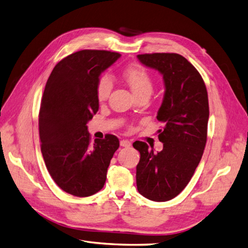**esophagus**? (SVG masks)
<instances>
[{
    "instance_id": "obj_1",
    "label": "esophagus",
    "mask_w": 248,
    "mask_h": 248,
    "mask_svg": "<svg viewBox=\"0 0 248 248\" xmlns=\"http://www.w3.org/2000/svg\"><path fill=\"white\" fill-rule=\"evenodd\" d=\"M120 145L124 148H129L132 145V142L130 140H126V139H124V140L120 141Z\"/></svg>"
}]
</instances>
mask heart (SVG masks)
<instances>
[{"label": "heart", "mask_w": 248, "mask_h": 248, "mask_svg": "<svg viewBox=\"0 0 248 248\" xmlns=\"http://www.w3.org/2000/svg\"><path fill=\"white\" fill-rule=\"evenodd\" d=\"M123 75L124 80L128 82V85L132 89L133 93L135 94V96L143 93L151 94L152 91H153V78H152L148 70L141 65H131L126 67L124 70ZM112 89L113 81L110 75H100L96 81V87H95L97 99L99 101L106 100L109 97Z\"/></svg>", "instance_id": "heart-1"}]
</instances>
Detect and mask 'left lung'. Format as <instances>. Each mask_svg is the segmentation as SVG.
I'll list each match as a JSON object with an SVG mask.
<instances>
[{"label":"left lung","instance_id":"8db88e82","mask_svg":"<svg viewBox=\"0 0 248 248\" xmlns=\"http://www.w3.org/2000/svg\"><path fill=\"white\" fill-rule=\"evenodd\" d=\"M144 66L159 71L166 92L157 119L163 149L155 153L143 141L133 143L140 153L136 167L137 189L152 201H169L187 186L201 160L207 138V91L202 76L177 53L139 54Z\"/></svg>","mask_w":248,"mask_h":248}]
</instances>
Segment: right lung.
<instances>
[{
	"instance_id": "obj_1",
	"label": "right lung",
	"mask_w": 248,
	"mask_h": 248,
	"mask_svg": "<svg viewBox=\"0 0 248 248\" xmlns=\"http://www.w3.org/2000/svg\"><path fill=\"white\" fill-rule=\"evenodd\" d=\"M120 58L106 50H80L56 63L44 90L39 114L41 151L50 176L63 192L88 197L104 187L119 148L107 134L91 143L87 124L98 111L95 92L101 72Z\"/></svg>"
}]
</instances>
